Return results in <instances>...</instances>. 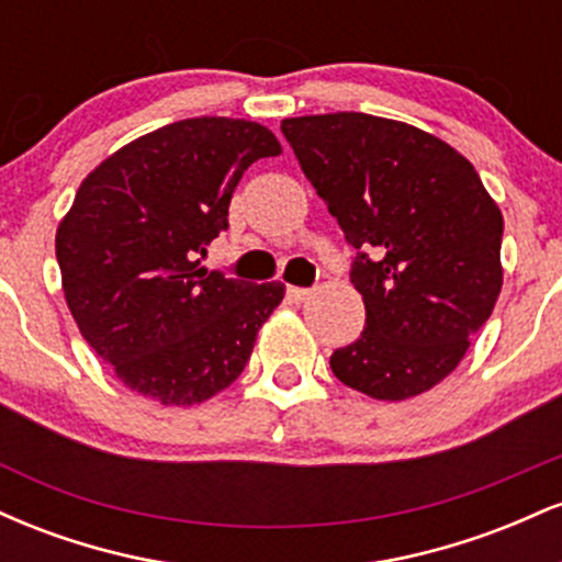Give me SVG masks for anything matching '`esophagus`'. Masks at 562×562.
Wrapping results in <instances>:
<instances>
[{"mask_svg":"<svg viewBox=\"0 0 562 562\" xmlns=\"http://www.w3.org/2000/svg\"><path fill=\"white\" fill-rule=\"evenodd\" d=\"M308 295H312V290H308V288H293V285L288 288V299L293 303H303L308 299Z\"/></svg>","mask_w":562,"mask_h":562,"instance_id":"1","label":"esophagus"}]
</instances>
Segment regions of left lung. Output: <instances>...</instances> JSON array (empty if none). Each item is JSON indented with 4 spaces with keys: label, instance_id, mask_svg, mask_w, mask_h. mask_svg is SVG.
Masks as SVG:
<instances>
[{
    "label": "left lung",
    "instance_id": "obj_1",
    "mask_svg": "<svg viewBox=\"0 0 562 562\" xmlns=\"http://www.w3.org/2000/svg\"><path fill=\"white\" fill-rule=\"evenodd\" d=\"M303 173L359 254L364 333L335 378L404 402L457 370L502 290V211L473 164L404 121L322 113L282 121Z\"/></svg>",
    "mask_w": 562,
    "mask_h": 562
}]
</instances>
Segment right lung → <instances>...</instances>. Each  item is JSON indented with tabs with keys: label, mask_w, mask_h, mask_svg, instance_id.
Masks as SVG:
<instances>
[{
	"label": "right lung",
	"mask_w": 562,
	"mask_h": 562,
	"mask_svg": "<svg viewBox=\"0 0 562 562\" xmlns=\"http://www.w3.org/2000/svg\"><path fill=\"white\" fill-rule=\"evenodd\" d=\"M280 139L245 119H200L132 139L89 171L57 224L63 293L113 375L164 406H190L240 378L282 282L200 267L254 160Z\"/></svg>",
	"instance_id": "right-lung-1"
}]
</instances>
